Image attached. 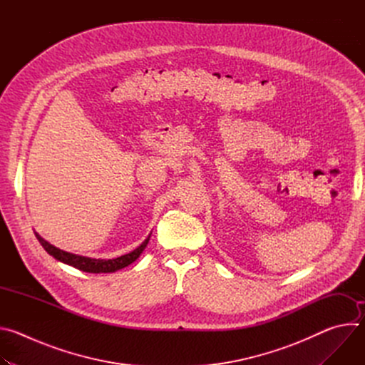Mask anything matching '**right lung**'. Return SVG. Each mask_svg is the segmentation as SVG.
<instances>
[{
  "instance_id": "add662e5",
  "label": "right lung",
  "mask_w": 365,
  "mask_h": 365,
  "mask_svg": "<svg viewBox=\"0 0 365 365\" xmlns=\"http://www.w3.org/2000/svg\"><path fill=\"white\" fill-rule=\"evenodd\" d=\"M36 238L38 240V242L41 244V247L51 255L55 257L59 262L69 264L78 270L86 272V273H114L117 270H121L127 266H130L131 263H134L135 259L140 257V254L144 251L145 245L148 244L150 235L147 237V240H144V242L141 245H138L134 251L124 254L121 257L117 258H111V259H101V258H89V257H83V255H78V254H72L68 251H63L55 245L48 244L46 240H43L37 232Z\"/></svg>"
}]
</instances>
